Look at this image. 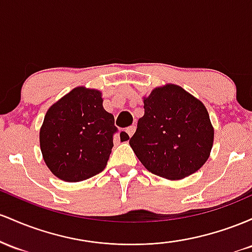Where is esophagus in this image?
Listing matches in <instances>:
<instances>
[{"instance_id":"34e87169","label":"esophagus","mask_w":252,"mask_h":252,"mask_svg":"<svg viewBox=\"0 0 252 252\" xmlns=\"http://www.w3.org/2000/svg\"><path fill=\"white\" fill-rule=\"evenodd\" d=\"M126 132H127V133H128L129 137H132V135H133V133L135 132V126H134V125H132V126L127 127V128H126Z\"/></svg>"}]
</instances>
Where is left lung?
Here are the masks:
<instances>
[{
  "mask_svg": "<svg viewBox=\"0 0 252 252\" xmlns=\"http://www.w3.org/2000/svg\"><path fill=\"white\" fill-rule=\"evenodd\" d=\"M129 145L141 164L166 180H181L206 163L214 140L207 109L199 98L176 84L157 87L144 97Z\"/></svg>",
  "mask_w": 252,
  "mask_h": 252,
  "instance_id": "obj_1",
  "label": "left lung"
}]
</instances>
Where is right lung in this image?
Instances as JSON below:
<instances>
[{"label": "right lung", "instance_id": "1", "mask_svg": "<svg viewBox=\"0 0 252 252\" xmlns=\"http://www.w3.org/2000/svg\"><path fill=\"white\" fill-rule=\"evenodd\" d=\"M102 102L100 90L76 87L46 112L39 141L42 158L56 177L80 182L106 168L118 128Z\"/></svg>", "mask_w": 252, "mask_h": 252}]
</instances>
